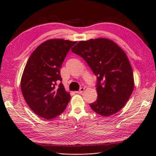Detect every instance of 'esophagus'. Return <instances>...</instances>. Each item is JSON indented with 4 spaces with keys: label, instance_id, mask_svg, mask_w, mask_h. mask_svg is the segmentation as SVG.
Returning a JSON list of instances; mask_svg holds the SVG:
<instances>
[{
    "label": "esophagus",
    "instance_id": "esophagus-1",
    "mask_svg": "<svg viewBox=\"0 0 156 156\" xmlns=\"http://www.w3.org/2000/svg\"><path fill=\"white\" fill-rule=\"evenodd\" d=\"M84 90V88H80V90H79V91H77V92H76V93H77V94H81V93L83 92Z\"/></svg>",
    "mask_w": 156,
    "mask_h": 156
}]
</instances>
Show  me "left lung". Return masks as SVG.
I'll return each mask as SVG.
<instances>
[{"mask_svg":"<svg viewBox=\"0 0 156 156\" xmlns=\"http://www.w3.org/2000/svg\"><path fill=\"white\" fill-rule=\"evenodd\" d=\"M72 51L85 60L98 77V98L90 104L92 109L106 117L121 110L135 87L133 69L125 51L103 37L80 41Z\"/></svg>","mask_w":156,"mask_h":156,"instance_id":"obj_1","label":"left lung"}]
</instances>
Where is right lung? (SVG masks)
Here are the masks:
<instances>
[{
    "instance_id": "right-lung-1",
    "label": "right lung",
    "mask_w": 156,
    "mask_h": 156,
    "mask_svg": "<svg viewBox=\"0 0 156 156\" xmlns=\"http://www.w3.org/2000/svg\"><path fill=\"white\" fill-rule=\"evenodd\" d=\"M77 41L51 39L41 44L28 60L21 79V89L27 105L47 120L60 115L70 100L62 83L60 69L70 48Z\"/></svg>"
}]
</instances>
